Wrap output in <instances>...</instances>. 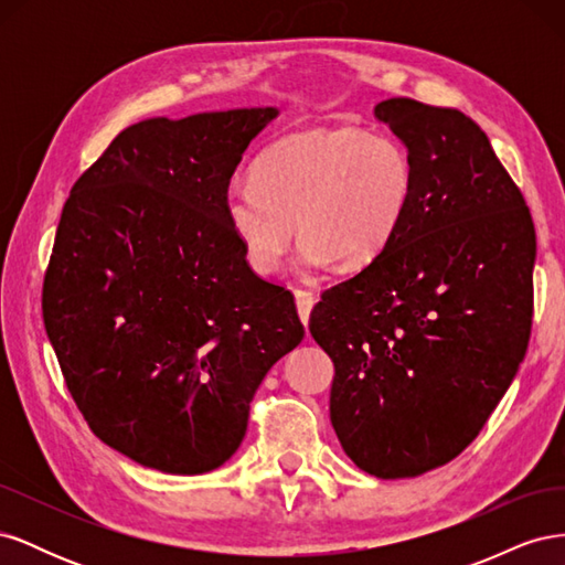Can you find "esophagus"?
I'll list each match as a JSON object with an SVG mask.
<instances>
[{"mask_svg": "<svg viewBox=\"0 0 565 565\" xmlns=\"http://www.w3.org/2000/svg\"><path fill=\"white\" fill-rule=\"evenodd\" d=\"M295 301H297V311H299L301 322L309 324L311 311H313V306H316L313 292H306V289H295Z\"/></svg>", "mask_w": 565, "mask_h": 565, "instance_id": "obj_1", "label": "esophagus"}]
</instances>
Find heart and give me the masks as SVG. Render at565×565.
<instances>
[{
  "instance_id": "obj_1",
  "label": "heart",
  "mask_w": 565,
  "mask_h": 565,
  "mask_svg": "<svg viewBox=\"0 0 565 565\" xmlns=\"http://www.w3.org/2000/svg\"><path fill=\"white\" fill-rule=\"evenodd\" d=\"M415 191L409 152L380 134L309 129L259 152L249 183L233 185L224 212L252 270H280L301 235L299 266L370 264L403 224Z\"/></svg>"
}]
</instances>
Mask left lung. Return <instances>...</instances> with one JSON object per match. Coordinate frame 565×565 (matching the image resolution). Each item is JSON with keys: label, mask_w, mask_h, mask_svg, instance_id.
<instances>
[{"label": "left lung", "mask_w": 565, "mask_h": 565, "mask_svg": "<svg viewBox=\"0 0 565 565\" xmlns=\"http://www.w3.org/2000/svg\"><path fill=\"white\" fill-rule=\"evenodd\" d=\"M415 167L380 256L322 292L309 330L332 358L330 419L358 469L448 465L514 382L533 322L535 226L486 131L455 108H374Z\"/></svg>", "instance_id": "1"}]
</instances>
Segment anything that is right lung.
Instances as JSON below:
<instances>
[{"label": "right lung", "mask_w": 565, "mask_h": 565, "mask_svg": "<svg viewBox=\"0 0 565 565\" xmlns=\"http://www.w3.org/2000/svg\"><path fill=\"white\" fill-rule=\"evenodd\" d=\"M278 108L150 117L73 185L42 313L89 429L143 467L235 455L266 372L303 339L289 289L249 268L224 202Z\"/></svg>", "instance_id": "1"}]
</instances>
